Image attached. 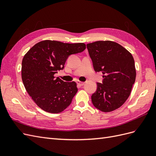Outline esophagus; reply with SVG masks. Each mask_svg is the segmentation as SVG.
I'll return each instance as SVG.
<instances>
[{"mask_svg":"<svg viewBox=\"0 0 156 156\" xmlns=\"http://www.w3.org/2000/svg\"><path fill=\"white\" fill-rule=\"evenodd\" d=\"M77 83L79 84V86H83L84 84V82H82V81H77Z\"/></svg>","mask_w":156,"mask_h":156,"instance_id":"34e87169","label":"esophagus"}]
</instances>
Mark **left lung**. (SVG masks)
Segmentation results:
<instances>
[{
  "label": "left lung",
  "mask_w": 156,
  "mask_h": 156,
  "mask_svg": "<svg viewBox=\"0 0 156 156\" xmlns=\"http://www.w3.org/2000/svg\"><path fill=\"white\" fill-rule=\"evenodd\" d=\"M96 72L103 73L102 83L92 96L94 106L103 112L116 110L130 95L136 78L135 61L129 52L111 41H98L87 45Z\"/></svg>",
  "instance_id": "8db88e82"
}]
</instances>
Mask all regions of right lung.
Returning <instances> with one entry per match:
<instances>
[{"instance_id":"right-lung-1","label":"right lung","mask_w":156,"mask_h":156,"mask_svg":"<svg viewBox=\"0 0 156 156\" xmlns=\"http://www.w3.org/2000/svg\"><path fill=\"white\" fill-rule=\"evenodd\" d=\"M84 43L44 40L35 44L22 60L23 84L36 105L44 111L59 113L72 103L77 92L75 82H64L55 74L63 69L69 56L81 53Z\"/></svg>"}]
</instances>
